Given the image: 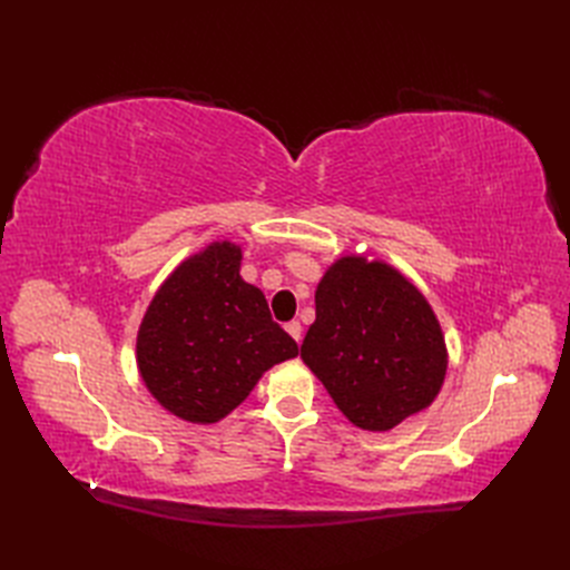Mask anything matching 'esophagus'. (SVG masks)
Instances as JSON below:
<instances>
[{"instance_id": "1", "label": "esophagus", "mask_w": 570, "mask_h": 570, "mask_svg": "<svg viewBox=\"0 0 570 570\" xmlns=\"http://www.w3.org/2000/svg\"><path fill=\"white\" fill-rule=\"evenodd\" d=\"M285 327H287V333H289L292 337H295L297 342H302V333H304V327H302V323H299V321H289Z\"/></svg>"}]
</instances>
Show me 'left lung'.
<instances>
[{
    "label": "left lung",
    "mask_w": 570,
    "mask_h": 570,
    "mask_svg": "<svg viewBox=\"0 0 570 570\" xmlns=\"http://www.w3.org/2000/svg\"><path fill=\"white\" fill-rule=\"evenodd\" d=\"M304 364L347 421L385 433L435 402L450 354L423 292L381 258L344 254L316 287Z\"/></svg>",
    "instance_id": "obj_1"
}]
</instances>
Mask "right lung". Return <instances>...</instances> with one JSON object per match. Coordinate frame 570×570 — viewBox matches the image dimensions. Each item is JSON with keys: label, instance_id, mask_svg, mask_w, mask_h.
I'll use <instances>...</instances> for the list:
<instances>
[{"label": "right lung", "instance_id": "1", "mask_svg": "<svg viewBox=\"0 0 570 570\" xmlns=\"http://www.w3.org/2000/svg\"><path fill=\"white\" fill-rule=\"evenodd\" d=\"M239 266L243 247L230 239L187 256L151 297L137 331L145 387L187 423L223 421L268 368L299 354Z\"/></svg>", "mask_w": 570, "mask_h": 570}]
</instances>
